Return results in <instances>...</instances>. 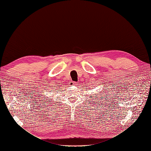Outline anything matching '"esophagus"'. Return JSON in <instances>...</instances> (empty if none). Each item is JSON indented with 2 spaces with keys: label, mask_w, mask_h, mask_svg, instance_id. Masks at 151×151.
Masks as SVG:
<instances>
[{
  "label": "esophagus",
  "mask_w": 151,
  "mask_h": 151,
  "mask_svg": "<svg viewBox=\"0 0 151 151\" xmlns=\"http://www.w3.org/2000/svg\"><path fill=\"white\" fill-rule=\"evenodd\" d=\"M75 84H76V82L75 81H71L70 83V86H74Z\"/></svg>",
  "instance_id": "1"
}]
</instances>
